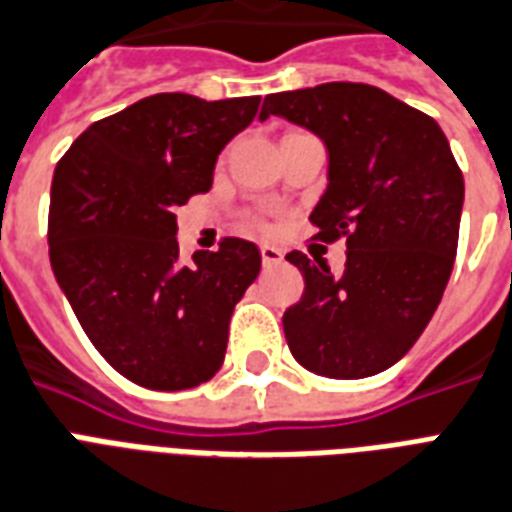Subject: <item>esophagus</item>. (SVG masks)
<instances>
[{"instance_id": "obj_1", "label": "esophagus", "mask_w": 512, "mask_h": 512, "mask_svg": "<svg viewBox=\"0 0 512 512\" xmlns=\"http://www.w3.org/2000/svg\"><path fill=\"white\" fill-rule=\"evenodd\" d=\"M261 261H264V267H277V264H283L285 256L275 245H261Z\"/></svg>"}]
</instances>
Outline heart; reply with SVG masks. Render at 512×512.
I'll return each mask as SVG.
<instances>
[{"instance_id":"b5f03b06","label":"heart","mask_w":512,"mask_h":512,"mask_svg":"<svg viewBox=\"0 0 512 512\" xmlns=\"http://www.w3.org/2000/svg\"><path fill=\"white\" fill-rule=\"evenodd\" d=\"M253 224H256V227H261V229H267V221L261 219V216H253Z\"/></svg>"}]
</instances>
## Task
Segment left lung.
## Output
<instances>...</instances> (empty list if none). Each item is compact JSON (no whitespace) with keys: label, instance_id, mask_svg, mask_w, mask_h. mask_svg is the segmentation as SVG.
<instances>
[{"label":"left lung","instance_id":"1","mask_svg":"<svg viewBox=\"0 0 512 512\" xmlns=\"http://www.w3.org/2000/svg\"><path fill=\"white\" fill-rule=\"evenodd\" d=\"M328 146V189L310 213L315 240H347V264L291 251L301 299L283 315L301 366L328 379L374 376L406 355L433 318L459 243L465 181L433 117L363 82L264 98Z\"/></svg>","mask_w":512,"mask_h":512}]
</instances>
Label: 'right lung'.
<instances>
[{
  "mask_svg": "<svg viewBox=\"0 0 512 512\" xmlns=\"http://www.w3.org/2000/svg\"><path fill=\"white\" fill-rule=\"evenodd\" d=\"M259 104L149 95L93 122L55 165V280L95 350L146 390H189L219 371L232 310L259 275V248L243 237L186 267L176 243V208L211 189L216 157Z\"/></svg>",
  "mask_w": 512,
  "mask_h": 512,
  "instance_id": "right-lung-1",
  "label": "right lung"
}]
</instances>
